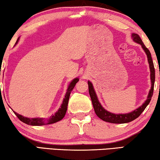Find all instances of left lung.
<instances>
[{
  "mask_svg": "<svg viewBox=\"0 0 160 160\" xmlns=\"http://www.w3.org/2000/svg\"><path fill=\"white\" fill-rule=\"evenodd\" d=\"M132 40L135 42L138 43L141 45L142 49L145 51V52L147 55L148 61L149 63V66H150V80H151V89L150 92H149L148 99L146 101L143 103L142 106L138 108L132 112L128 113H113L108 112L105 109L103 108V107L100 104L98 99H97V96L96 94L95 91L94 90L92 83L90 81H88V88H89V93L91 97L92 102V105L94 109V112L97 116L100 118L102 120L106 121V122L112 123H126L131 122V121L135 120L138 116L141 114L142 112L145 110V109L147 107L148 105L150 103V100L152 99L153 94V90H154V85H155V68H154V64L152 59L151 57V53L150 51L148 50V48H146L145 44H143L142 41L140 39L138 34L132 33Z\"/></svg>",
  "mask_w": 160,
  "mask_h": 160,
  "instance_id": "left-lung-1",
  "label": "left lung"
}]
</instances>
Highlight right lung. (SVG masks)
Returning a JSON list of instances; mask_svg holds the SVG:
<instances>
[{"mask_svg": "<svg viewBox=\"0 0 160 160\" xmlns=\"http://www.w3.org/2000/svg\"><path fill=\"white\" fill-rule=\"evenodd\" d=\"M18 39L16 42L15 44L18 42ZM79 81L78 78H75V79L71 81V82L70 83V85L68 87V90L66 92V95L63 99V103H62L61 108H59V109L56 112L54 115H52L50 116L48 118H28L25 117V116H22L19 113L14 112L15 114L17 116V117L20 119L21 121H22L23 123H25L28 125H31V126H43V125H48V124H51L58 122V121H61V119L66 115V111H67V107H68V100L70 97V92H71L72 89L74 88L75 85H76V83Z\"/></svg>", "mask_w": 160, "mask_h": 160, "instance_id": "1", "label": "right lung"}]
</instances>
